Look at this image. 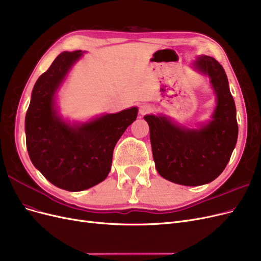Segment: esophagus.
Instances as JSON below:
<instances>
[{
	"instance_id": "obj_1",
	"label": "esophagus",
	"mask_w": 261,
	"mask_h": 261,
	"mask_svg": "<svg viewBox=\"0 0 261 261\" xmlns=\"http://www.w3.org/2000/svg\"><path fill=\"white\" fill-rule=\"evenodd\" d=\"M152 111V108L149 105V104H146L144 103L140 106V114L141 115H146V114H149L150 112Z\"/></svg>"
}]
</instances>
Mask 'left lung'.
Returning <instances> with one entry per match:
<instances>
[{
	"instance_id": "8db88e82",
	"label": "left lung",
	"mask_w": 261,
	"mask_h": 261,
	"mask_svg": "<svg viewBox=\"0 0 261 261\" xmlns=\"http://www.w3.org/2000/svg\"><path fill=\"white\" fill-rule=\"evenodd\" d=\"M194 69L210 77L216 94L212 119L198 129L177 124L165 115H146L152 157L159 174L184 186H200L217 178L230 160L237 140L234 100L224 67L214 58L200 56Z\"/></svg>"
}]
</instances>
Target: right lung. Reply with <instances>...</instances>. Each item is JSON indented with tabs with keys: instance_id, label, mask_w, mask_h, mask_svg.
I'll return each mask as SVG.
<instances>
[{
	"instance_id": "add662e5",
	"label": "right lung",
	"mask_w": 261,
	"mask_h": 261,
	"mask_svg": "<svg viewBox=\"0 0 261 261\" xmlns=\"http://www.w3.org/2000/svg\"><path fill=\"white\" fill-rule=\"evenodd\" d=\"M82 50L64 51L36 81L25 115L27 148L33 166L53 185L82 191L108 177L113 151L138 108L71 123L58 113L56 94Z\"/></svg>"
}]
</instances>
